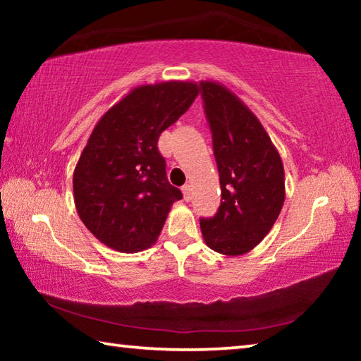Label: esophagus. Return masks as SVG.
<instances>
[{"label": "esophagus", "mask_w": 361, "mask_h": 361, "mask_svg": "<svg viewBox=\"0 0 361 361\" xmlns=\"http://www.w3.org/2000/svg\"><path fill=\"white\" fill-rule=\"evenodd\" d=\"M181 189H183V195H185V200H186V202H189V200L192 199V188H191V185H185Z\"/></svg>", "instance_id": "esophagus-1"}]
</instances>
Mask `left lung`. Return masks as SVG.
Returning a JSON list of instances; mask_svg holds the SVG:
<instances>
[{
	"label": "left lung",
	"mask_w": 361,
	"mask_h": 361,
	"mask_svg": "<svg viewBox=\"0 0 361 361\" xmlns=\"http://www.w3.org/2000/svg\"><path fill=\"white\" fill-rule=\"evenodd\" d=\"M221 204L200 231L212 250L243 255L264 239L285 200L283 164L256 116L216 82H200Z\"/></svg>",
	"instance_id": "obj_1"
}]
</instances>
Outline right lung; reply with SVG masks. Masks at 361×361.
Listing matches in <instances>:
<instances>
[{
    "label": "right lung",
    "instance_id": "add662e5",
    "mask_svg": "<svg viewBox=\"0 0 361 361\" xmlns=\"http://www.w3.org/2000/svg\"><path fill=\"white\" fill-rule=\"evenodd\" d=\"M197 94L192 82L142 85L95 126L75 169L73 191L79 218L105 245L137 253L161 234L170 205L183 194L167 180L157 142Z\"/></svg>",
    "mask_w": 361,
    "mask_h": 361
}]
</instances>
